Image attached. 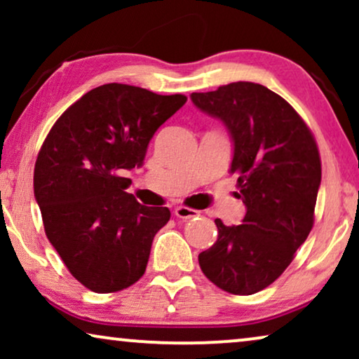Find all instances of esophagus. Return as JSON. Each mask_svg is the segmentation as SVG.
<instances>
[{"label": "esophagus", "instance_id": "esophagus-1", "mask_svg": "<svg viewBox=\"0 0 359 359\" xmlns=\"http://www.w3.org/2000/svg\"><path fill=\"white\" fill-rule=\"evenodd\" d=\"M198 214H199L198 210L189 209V208H184V205H180V208L175 209V215H176V217L183 219V220H186V219H193V217H196V215H198Z\"/></svg>", "mask_w": 359, "mask_h": 359}]
</instances>
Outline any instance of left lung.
<instances>
[{
  "instance_id": "1",
  "label": "left lung",
  "mask_w": 359,
  "mask_h": 359,
  "mask_svg": "<svg viewBox=\"0 0 359 359\" xmlns=\"http://www.w3.org/2000/svg\"><path fill=\"white\" fill-rule=\"evenodd\" d=\"M191 101L217 117L233 142L230 173L247 214L240 225L215 219L217 240L199 253V266L215 286L250 296L281 276L311 233L320 155L302 117L266 86L237 81Z\"/></svg>"
}]
</instances>
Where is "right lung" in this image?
<instances>
[{
    "label": "right lung",
    "mask_w": 359,
    "mask_h": 359,
    "mask_svg": "<svg viewBox=\"0 0 359 359\" xmlns=\"http://www.w3.org/2000/svg\"><path fill=\"white\" fill-rule=\"evenodd\" d=\"M188 97L107 83L58 117L34 168L43 229L72 276L95 292H117L144 276L168 208L126 193V170L142 166L156 129Z\"/></svg>",
    "instance_id": "1"
}]
</instances>
